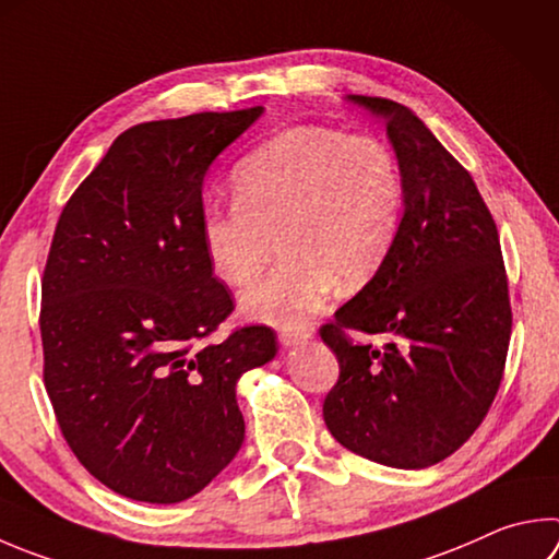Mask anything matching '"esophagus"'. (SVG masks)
Returning a JSON list of instances; mask_svg holds the SVG:
<instances>
[{
	"label": "esophagus",
	"mask_w": 559,
	"mask_h": 559,
	"mask_svg": "<svg viewBox=\"0 0 559 559\" xmlns=\"http://www.w3.org/2000/svg\"><path fill=\"white\" fill-rule=\"evenodd\" d=\"M308 337H310L308 330H286V332L278 334V340H281V344H283V347H286V349L298 347V344L308 342Z\"/></svg>",
	"instance_id": "1"
}]
</instances>
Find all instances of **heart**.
I'll return each mask as SVG.
<instances>
[{"label":"heart","mask_w":559,"mask_h":559,"mask_svg":"<svg viewBox=\"0 0 559 559\" xmlns=\"http://www.w3.org/2000/svg\"><path fill=\"white\" fill-rule=\"evenodd\" d=\"M231 186L237 202L202 210V251L222 283L245 288L281 239L286 263L239 300L247 318L273 328L298 330L337 286H367L399 239L401 166L373 136L283 131L241 160Z\"/></svg>","instance_id":"b5f03b06"}]
</instances>
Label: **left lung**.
I'll return each instance as SVG.
<instances>
[{
    "label": "left lung",
    "instance_id": "8db88e82",
    "mask_svg": "<svg viewBox=\"0 0 559 559\" xmlns=\"http://www.w3.org/2000/svg\"><path fill=\"white\" fill-rule=\"evenodd\" d=\"M347 99L385 121L405 205L379 276L320 330L340 361L322 415L354 454L425 469L472 438L503 379L513 320L499 231L472 176L415 111ZM349 329L384 347L354 343Z\"/></svg>",
    "mask_w": 559,
    "mask_h": 559
}]
</instances>
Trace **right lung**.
Returning <instances> with one entry per match:
<instances>
[{
	"mask_svg": "<svg viewBox=\"0 0 559 559\" xmlns=\"http://www.w3.org/2000/svg\"><path fill=\"white\" fill-rule=\"evenodd\" d=\"M261 115L131 127L60 212L40 283L46 391L80 464L127 499L205 489L245 442L237 381L278 352L261 324L205 342L235 302L202 251V180Z\"/></svg>",
	"mask_w": 559,
	"mask_h": 559,
	"instance_id": "1",
	"label": "right lung"
}]
</instances>
